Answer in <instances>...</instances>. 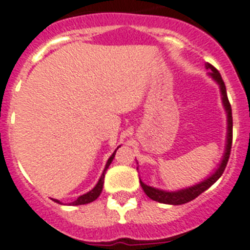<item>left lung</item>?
<instances>
[{
    "mask_svg": "<svg viewBox=\"0 0 250 250\" xmlns=\"http://www.w3.org/2000/svg\"><path fill=\"white\" fill-rule=\"evenodd\" d=\"M205 68L208 70H210L209 77L211 78L214 82L219 85L220 88V94H221V102H223V105H224V109L227 112V143H225L224 153H223V158H221L220 164H219L218 168H216L214 172L210 175V176L206 177L205 180L200 181L196 185L188 186L185 188H180L176 191H167V190H161V188H152V186L146 185L145 182H142V180L140 179V184L142 186L145 194L152 199V200L157 201V203L161 204H168V205H182V204H186L188 201L194 200L200 194H203L204 191H206L211 185H214L220 176L224 172L225 167H227L228 160H229L230 156V149H231V141H233V117H231V107H230V103L228 101L227 95V88H225V84L221 79V75L218 70H216L212 65L205 64ZM138 170V167H137Z\"/></svg>",
    "mask_w": 250,
    "mask_h": 250,
    "instance_id": "obj_1",
    "label": "left lung"
}]
</instances>
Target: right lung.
Masks as SVG:
<instances>
[{"instance_id":"add662e5","label":"right lung","mask_w":250,"mask_h":250,"mask_svg":"<svg viewBox=\"0 0 250 250\" xmlns=\"http://www.w3.org/2000/svg\"><path fill=\"white\" fill-rule=\"evenodd\" d=\"M119 147H121V146L117 147V149H118ZM117 149L114 152H113L112 156H110V157L108 158L107 164H105V167H104V170H103V173H102V176L99 177L98 182H97V185H95L94 188H92V190L88 191L86 194L80 195V196L78 197L77 200L73 201V203H70V204H69V205H74V206H75V205H84V204L92 203V201H94L95 199H98V196H99V195H101L102 190H103V184H104V176H105V171L108 170V167H109V165L112 164L113 158H114V156H116ZM54 201H55V203H58V204H62L59 200H56V199H54Z\"/></svg>"}]
</instances>
